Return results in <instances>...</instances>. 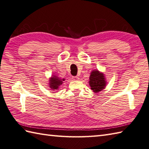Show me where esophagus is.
Listing matches in <instances>:
<instances>
[{"label":"esophagus","instance_id":"34e87169","mask_svg":"<svg viewBox=\"0 0 149 149\" xmlns=\"http://www.w3.org/2000/svg\"><path fill=\"white\" fill-rule=\"evenodd\" d=\"M72 79H73L74 80H78L79 77L78 76H76V77H72Z\"/></svg>","mask_w":149,"mask_h":149}]
</instances>
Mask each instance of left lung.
I'll use <instances>...</instances> for the list:
<instances>
[{
	"label": "left lung",
	"instance_id": "1",
	"mask_svg": "<svg viewBox=\"0 0 149 149\" xmlns=\"http://www.w3.org/2000/svg\"><path fill=\"white\" fill-rule=\"evenodd\" d=\"M90 85L91 89L94 92H98L104 89L106 86V81L104 75L98 71H93L90 76Z\"/></svg>",
	"mask_w": 149,
	"mask_h": 149
}]
</instances>
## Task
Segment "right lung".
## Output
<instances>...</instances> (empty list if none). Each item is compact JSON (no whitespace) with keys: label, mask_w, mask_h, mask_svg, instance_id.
Listing matches in <instances>:
<instances>
[{"label":"right lung","mask_w":149,"mask_h":149,"mask_svg":"<svg viewBox=\"0 0 149 149\" xmlns=\"http://www.w3.org/2000/svg\"><path fill=\"white\" fill-rule=\"evenodd\" d=\"M63 81H64V79H60L58 77H52L50 78V80H49V87H50L51 88H52L53 90H57V89L58 88L59 86L62 85V84L63 83Z\"/></svg>","instance_id":"right-lung-1"}]
</instances>
